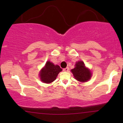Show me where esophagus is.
I'll use <instances>...</instances> for the list:
<instances>
[{"instance_id": "1", "label": "esophagus", "mask_w": 123, "mask_h": 123, "mask_svg": "<svg viewBox=\"0 0 123 123\" xmlns=\"http://www.w3.org/2000/svg\"><path fill=\"white\" fill-rule=\"evenodd\" d=\"M63 70H64V72H68L69 68H68V67H67V68H64V69H63Z\"/></svg>"}]
</instances>
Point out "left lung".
<instances>
[{"mask_svg": "<svg viewBox=\"0 0 123 123\" xmlns=\"http://www.w3.org/2000/svg\"><path fill=\"white\" fill-rule=\"evenodd\" d=\"M74 77L80 82H87L91 77V73L88 69L86 68L83 62L79 61L75 64V68L71 70Z\"/></svg>", "mask_w": 123, "mask_h": 123, "instance_id": "left-lung-1", "label": "left lung"}]
</instances>
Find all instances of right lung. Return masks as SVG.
<instances>
[{
  "mask_svg": "<svg viewBox=\"0 0 123 123\" xmlns=\"http://www.w3.org/2000/svg\"><path fill=\"white\" fill-rule=\"evenodd\" d=\"M62 70V68L59 65H55L49 61L47 62L40 73L41 81L46 83H51L55 80L59 73Z\"/></svg>",
  "mask_w": 123,
  "mask_h": 123,
  "instance_id": "right-lung-1",
  "label": "right lung"
}]
</instances>
